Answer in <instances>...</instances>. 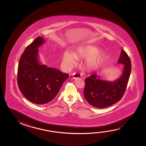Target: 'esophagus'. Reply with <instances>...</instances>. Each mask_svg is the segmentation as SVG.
Here are the masks:
<instances>
[{
	"label": "esophagus",
	"mask_w": 146,
	"mask_h": 146,
	"mask_svg": "<svg viewBox=\"0 0 146 146\" xmlns=\"http://www.w3.org/2000/svg\"><path fill=\"white\" fill-rule=\"evenodd\" d=\"M72 76H73V78H74V79H76V78H80V77H81V75L80 74V73H73L72 74Z\"/></svg>",
	"instance_id": "34e87169"
}]
</instances>
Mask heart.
<instances>
[{"mask_svg": "<svg viewBox=\"0 0 146 146\" xmlns=\"http://www.w3.org/2000/svg\"><path fill=\"white\" fill-rule=\"evenodd\" d=\"M75 58H85L84 65L86 68L94 70L97 69L103 64L105 54L93 46H81L73 54L68 51H65L62 55V63L67 67H71L76 64Z\"/></svg>", "mask_w": 146, "mask_h": 146, "instance_id": "b5f03b06", "label": "heart"}]
</instances>
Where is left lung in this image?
Returning <instances> with one entry per match:
<instances>
[{"label":"left lung","instance_id":"8db88e82","mask_svg":"<svg viewBox=\"0 0 146 146\" xmlns=\"http://www.w3.org/2000/svg\"><path fill=\"white\" fill-rule=\"evenodd\" d=\"M124 65L122 75L113 81L99 78L96 74L85 79L84 96L91 105L97 108H107L119 101L126 90L131 71V64L128 55L122 50L118 60Z\"/></svg>","mask_w":146,"mask_h":146}]
</instances>
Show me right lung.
I'll return each instance as SVG.
<instances>
[{
	"mask_svg": "<svg viewBox=\"0 0 146 146\" xmlns=\"http://www.w3.org/2000/svg\"><path fill=\"white\" fill-rule=\"evenodd\" d=\"M45 42L41 36L27 46L20 58L18 85L23 96L36 104H46L57 95L69 74L42 65L38 60V48Z\"/></svg>",
	"mask_w": 146,
	"mask_h": 146,
	"instance_id": "obj_1",
	"label": "right lung"
}]
</instances>
